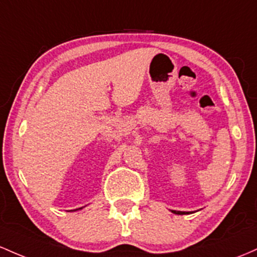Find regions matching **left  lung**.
Masks as SVG:
<instances>
[{"instance_id": "obj_1", "label": "left lung", "mask_w": 257, "mask_h": 257, "mask_svg": "<svg viewBox=\"0 0 257 257\" xmlns=\"http://www.w3.org/2000/svg\"><path fill=\"white\" fill-rule=\"evenodd\" d=\"M172 212L176 213V215H189V213H193V212H185V211H176V210H171Z\"/></svg>"}]
</instances>
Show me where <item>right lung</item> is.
Segmentation results:
<instances>
[{
    "label": "right lung",
    "instance_id": "obj_1",
    "mask_svg": "<svg viewBox=\"0 0 257 257\" xmlns=\"http://www.w3.org/2000/svg\"><path fill=\"white\" fill-rule=\"evenodd\" d=\"M81 208H83V207H80V208H75V210H70V211H78V210H81Z\"/></svg>",
    "mask_w": 257,
    "mask_h": 257
}]
</instances>
